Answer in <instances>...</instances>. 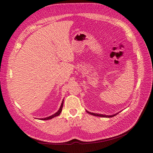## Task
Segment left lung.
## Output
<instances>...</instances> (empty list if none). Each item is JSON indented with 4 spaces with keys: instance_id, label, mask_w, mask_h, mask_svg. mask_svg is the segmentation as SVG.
I'll use <instances>...</instances> for the list:
<instances>
[{
    "instance_id": "1",
    "label": "left lung",
    "mask_w": 153,
    "mask_h": 153,
    "mask_svg": "<svg viewBox=\"0 0 153 153\" xmlns=\"http://www.w3.org/2000/svg\"><path fill=\"white\" fill-rule=\"evenodd\" d=\"M87 112H88L89 114L92 115H94V116H97V117H114L116 115H117L119 113H116V114L114 115H103V114H97V113H91L89 111H86Z\"/></svg>"
}]
</instances>
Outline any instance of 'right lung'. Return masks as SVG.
<instances>
[{
	"mask_svg": "<svg viewBox=\"0 0 153 153\" xmlns=\"http://www.w3.org/2000/svg\"><path fill=\"white\" fill-rule=\"evenodd\" d=\"M63 105H64V100H63L62 102V104H61V106H60V107H59V110L58 111H57L56 113H54V114H53V115H51V116H49V117H48L40 119L41 120H49V119H52V118H53V117H55L58 116L59 114H60L61 112H62V111Z\"/></svg>",
	"mask_w": 153,
	"mask_h": 153,
	"instance_id": "obj_1",
	"label": "right lung"
}]
</instances>
